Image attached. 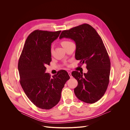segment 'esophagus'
Instances as JSON below:
<instances>
[{
  "mask_svg": "<svg viewBox=\"0 0 130 130\" xmlns=\"http://www.w3.org/2000/svg\"><path fill=\"white\" fill-rule=\"evenodd\" d=\"M68 75H69V77H70V78H72V75H71V73L70 72H68Z\"/></svg>",
  "mask_w": 130,
  "mask_h": 130,
  "instance_id": "esophagus-1",
  "label": "esophagus"
}]
</instances>
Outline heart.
I'll return each mask as SVG.
<instances>
[{"label":"heart","mask_w":130,"mask_h":130,"mask_svg":"<svg viewBox=\"0 0 130 130\" xmlns=\"http://www.w3.org/2000/svg\"><path fill=\"white\" fill-rule=\"evenodd\" d=\"M70 43H71V42L69 41H67V40H64V41H62L61 42V45L64 48L67 45H68L69 44H70ZM53 51V48H52V47L51 46V48H50V52L52 53Z\"/></svg>","instance_id":"obj_1"}]
</instances>
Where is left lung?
Segmentation results:
<instances>
[{"label":"left lung","mask_w":130,"mask_h":130,"mask_svg":"<svg viewBox=\"0 0 130 130\" xmlns=\"http://www.w3.org/2000/svg\"><path fill=\"white\" fill-rule=\"evenodd\" d=\"M71 39L75 42V58L86 64V73L74 71L72 76L78 81L74 89L76 97L87 103L100 100L107 89L110 62L105 47L96 30L84 24L62 32L59 38Z\"/></svg>","instance_id":"8db88e82"}]
</instances>
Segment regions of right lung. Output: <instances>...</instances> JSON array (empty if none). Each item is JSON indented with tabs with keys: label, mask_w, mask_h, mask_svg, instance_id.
<instances>
[{
	"label": "right lung",
	"mask_w": 130,
	"mask_h": 130,
	"mask_svg": "<svg viewBox=\"0 0 130 130\" xmlns=\"http://www.w3.org/2000/svg\"><path fill=\"white\" fill-rule=\"evenodd\" d=\"M61 31H33L26 39L18 61L20 82L24 92L36 106L43 109H49L59 103L62 89L70 78L64 70L52 77L45 73L46 66L51 61V43Z\"/></svg>",
	"instance_id": "add662e5"
}]
</instances>
